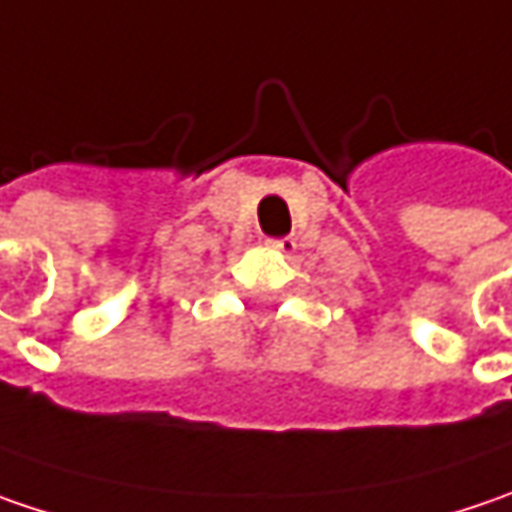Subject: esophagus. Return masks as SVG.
<instances>
[{
	"instance_id": "1",
	"label": "esophagus",
	"mask_w": 512,
	"mask_h": 512,
	"mask_svg": "<svg viewBox=\"0 0 512 512\" xmlns=\"http://www.w3.org/2000/svg\"><path fill=\"white\" fill-rule=\"evenodd\" d=\"M269 246L275 252H284V255H292L295 252V240L292 237H278V240H269Z\"/></svg>"
}]
</instances>
